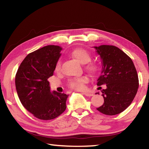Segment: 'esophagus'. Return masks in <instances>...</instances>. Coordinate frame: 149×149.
<instances>
[{
	"label": "esophagus",
	"instance_id": "esophagus-1",
	"mask_svg": "<svg viewBox=\"0 0 149 149\" xmlns=\"http://www.w3.org/2000/svg\"><path fill=\"white\" fill-rule=\"evenodd\" d=\"M83 94L85 95V96H87V97H92V96L93 95V93H89V92H84L83 93Z\"/></svg>",
	"mask_w": 149,
	"mask_h": 149
}]
</instances>
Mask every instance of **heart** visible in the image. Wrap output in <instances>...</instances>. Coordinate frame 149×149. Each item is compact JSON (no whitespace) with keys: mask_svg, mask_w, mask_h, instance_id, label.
Returning a JSON list of instances; mask_svg holds the SVG:
<instances>
[{"mask_svg":"<svg viewBox=\"0 0 149 149\" xmlns=\"http://www.w3.org/2000/svg\"><path fill=\"white\" fill-rule=\"evenodd\" d=\"M70 56L83 64H87L91 60V55L89 52L85 49H81V48H77V49L73 50L72 52H70ZM60 69H61L60 62H58L56 65H55V72H59L60 71ZM86 69L91 74L95 75L99 72L100 68L99 65L96 64V63H90V64L86 65ZM88 82H89L88 77L81 76L70 80L68 85L70 87L74 89L82 90L85 88V84H87Z\"/></svg>","mask_w":149,"mask_h":149,"instance_id":"1","label":"heart"}]
</instances>
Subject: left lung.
<instances>
[{
  "label": "left lung",
  "mask_w": 149,
  "mask_h": 149,
  "mask_svg": "<svg viewBox=\"0 0 149 149\" xmlns=\"http://www.w3.org/2000/svg\"><path fill=\"white\" fill-rule=\"evenodd\" d=\"M94 47L102 64L97 85L107 84V89L101 91L104 104L97 110L106 115L118 114L129 107L137 94V70L131 58L119 48L112 45Z\"/></svg>",
  "instance_id": "8db88e82"
}]
</instances>
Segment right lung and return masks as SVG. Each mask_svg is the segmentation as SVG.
Here are the masks:
<instances>
[{
	"label": "right lung",
	"mask_w": 149,
	"mask_h": 149,
	"mask_svg": "<svg viewBox=\"0 0 149 149\" xmlns=\"http://www.w3.org/2000/svg\"><path fill=\"white\" fill-rule=\"evenodd\" d=\"M62 48L47 45L31 52L18 68L15 77L17 95L26 109L35 117L49 120L64 112L68 95L50 92L48 79L52 75Z\"/></svg>",
	"instance_id": "obj_1"
}]
</instances>
